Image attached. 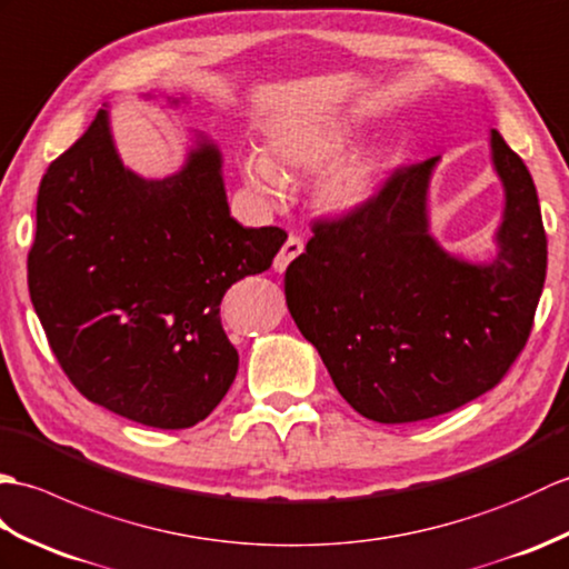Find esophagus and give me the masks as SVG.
<instances>
[{"mask_svg":"<svg viewBox=\"0 0 569 569\" xmlns=\"http://www.w3.org/2000/svg\"><path fill=\"white\" fill-rule=\"evenodd\" d=\"M301 250H305V243H301V238L289 236L287 241H284V246L280 248V252H277V256H274V262H272L274 272H284L289 268V262L301 256Z\"/></svg>","mask_w":569,"mask_h":569,"instance_id":"obj_1","label":"esophagus"}]
</instances>
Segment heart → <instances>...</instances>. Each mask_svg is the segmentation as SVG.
Listing matches in <instances>:
<instances>
[{
    "label": "heart",
    "instance_id": "1",
    "mask_svg": "<svg viewBox=\"0 0 569 569\" xmlns=\"http://www.w3.org/2000/svg\"><path fill=\"white\" fill-rule=\"evenodd\" d=\"M356 126L343 117H319L305 121H289L270 133V158L248 156L243 160L246 180L264 199L277 201L282 192V172H313L340 156ZM382 178V160L372 153H358L336 160L328 166L317 182V199L328 211H352L368 204Z\"/></svg>",
    "mask_w": 569,
    "mask_h": 569
}]
</instances>
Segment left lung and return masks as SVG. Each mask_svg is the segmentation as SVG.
<instances>
[{
	"label": "left lung",
	"mask_w": 569,
	"mask_h": 569,
	"mask_svg": "<svg viewBox=\"0 0 569 569\" xmlns=\"http://www.w3.org/2000/svg\"><path fill=\"white\" fill-rule=\"evenodd\" d=\"M438 158L397 168L368 204L317 219L284 274L287 309L352 409L377 423L448 413L501 382L531 336L548 238L531 172L491 129L503 184L497 258L465 262L428 233Z\"/></svg>",
	"instance_id": "8db88e82"
}]
</instances>
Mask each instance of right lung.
<instances>
[{
    "mask_svg": "<svg viewBox=\"0 0 569 569\" xmlns=\"http://www.w3.org/2000/svg\"><path fill=\"white\" fill-rule=\"evenodd\" d=\"M284 241L277 226L231 217L209 138L180 172L146 180L123 168L99 109L38 187L29 292L82 397L172 431L204 421L233 385L221 299L268 270Z\"/></svg>",
    "mask_w": 569,
    "mask_h": 569,
    "instance_id": "1",
    "label": "right lung"
}]
</instances>
